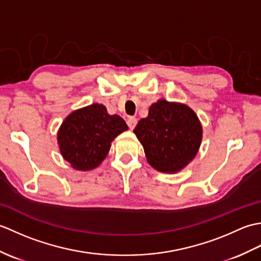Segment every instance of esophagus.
Returning a JSON list of instances; mask_svg holds the SVG:
<instances>
[{
    "label": "esophagus",
    "mask_w": 261,
    "mask_h": 261,
    "mask_svg": "<svg viewBox=\"0 0 261 261\" xmlns=\"http://www.w3.org/2000/svg\"><path fill=\"white\" fill-rule=\"evenodd\" d=\"M126 123H127V125H129L130 130H134L136 125H137V123H138V120L136 118H129V119H127Z\"/></svg>",
    "instance_id": "obj_1"
}]
</instances>
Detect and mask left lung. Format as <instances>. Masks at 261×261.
Wrapping results in <instances>:
<instances>
[{"label": "left lung", "instance_id": "1", "mask_svg": "<svg viewBox=\"0 0 261 261\" xmlns=\"http://www.w3.org/2000/svg\"><path fill=\"white\" fill-rule=\"evenodd\" d=\"M148 164L160 173L175 174L195 158L202 142L198 116L186 104L160 98L134 130Z\"/></svg>", "mask_w": 261, "mask_h": 261}]
</instances>
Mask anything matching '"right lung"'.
Masks as SVG:
<instances>
[{"mask_svg":"<svg viewBox=\"0 0 261 261\" xmlns=\"http://www.w3.org/2000/svg\"><path fill=\"white\" fill-rule=\"evenodd\" d=\"M125 130L120 115H111L103 104L94 103L73 111L63 121L57 134L59 150L75 170H92L102 164L111 142Z\"/></svg>","mask_w":261,"mask_h":261,"instance_id":"right-lung-1","label":"right lung"}]
</instances>
